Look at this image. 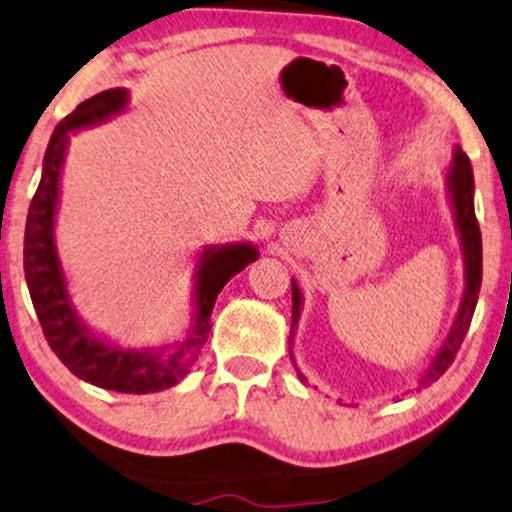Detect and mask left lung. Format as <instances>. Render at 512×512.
I'll return each instance as SVG.
<instances>
[{"mask_svg": "<svg viewBox=\"0 0 512 512\" xmlns=\"http://www.w3.org/2000/svg\"><path fill=\"white\" fill-rule=\"evenodd\" d=\"M444 179H446V193H449L451 212H454L458 238H461L465 290L449 333H446V338L442 345H439L435 357H432L430 364L420 371L416 385H413V390L416 392L435 383V380H439V375H444L446 368L454 364L456 352L461 349L465 333H468L470 328L472 314H475V307H477V295H480V286H482V234H480V224H477V217H475V198H472L475 196V179H472V167H470L468 155H465L458 146L454 148V158H451V165L449 170H446ZM300 314H302V290L293 278V323H290V338H288L290 359H293L295 328H297V321H300ZM295 371L300 375V380H307L300 373L297 364H295Z\"/></svg>", "mask_w": 512, "mask_h": 512, "instance_id": "left-lung-1", "label": "left lung"}]
</instances>
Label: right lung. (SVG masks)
<instances>
[{
  "mask_svg": "<svg viewBox=\"0 0 512 512\" xmlns=\"http://www.w3.org/2000/svg\"><path fill=\"white\" fill-rule=\"evenodd\" d=\"M129 92L122 87L82 101L68 118L58 122L51 134L37 186L25 222L23 269L28 290L42 323L49 347L70 373L103 390L148 394L174 387L198 361L200 349L208 342L210 316L217 295L226 283L260 257L252 243L208 245L200 252L193 271V319L184 338L160 347L129 349L94 333L77 316L68 293V278L56 250V212L61 200V174L73 134L84 127L101 125L125 113Z\"/></svg>",
  "mask_w": 512,
  "mask_h": 512,
  "instance_id": "add662e5",
  "label": "right lung"
}]
</instances>
